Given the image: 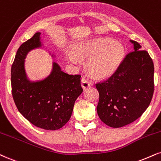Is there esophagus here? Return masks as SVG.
<instances>
[{"mask_svg":"<svg viewBox=\"0 0 161 161\" xmlns=\"http://www.w3.org/2000/svg\"><path fill=\"white\" fill-rule=\"evenodd\" d=\"M81 82H82V88L84 89L90 88V87H92L93 86V83H92V81L89 80L88 79L85 78V77H83V78L82 79V80H81Z\"/></svg>","mask_w":161,"mask_h":161,"instance_id":"34e87169","label":"esophagus"}]
</instances>
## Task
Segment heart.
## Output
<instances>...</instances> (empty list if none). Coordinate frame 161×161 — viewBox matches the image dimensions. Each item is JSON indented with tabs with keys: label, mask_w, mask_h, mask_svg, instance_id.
Listing matches in <instances>:
<instances>
[{
	"label": "heart",
	"mask_w": 161,
	"mask_h": 161,
	"mask_svg": "<svg viewBox=\"0 0 161 161\" xmlns=\"http://www.w3.org/2000/svg\"><path fill=\"white\" fill-rule=\"evenodd\" d=\"M70 61L87 59L88 72L96 78H106L113 74L125 55V49L119 42L110 38H94L73 44Z\"/></svg>",
	"instance_id": "1"
}]
</instances>
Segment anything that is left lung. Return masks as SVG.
<instances>
[{
	"label": "left lung",
	"instance_id": "1",
	"mask_svg": "<svg viewBox=\"0 0 161 161\" xmlns=\"http://www.w3.org/2000/svg\"><path fill=\"white\" fill-rule=\"evenodd\" d=\"M134 51L129 53L115 73L96 84L100 99L97 112L111 127H121L139 119L148 107L154 93V64L138 42L130 40Z\"/></svg>",
	"mask_w": 161,
	"mask_h": 161
}]
</instances>
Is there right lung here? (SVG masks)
<instances>
[{"label": "right lung", "instance_id": "obj_1", "mask_svg": "<svg viewBox=\"0 0 161 161\" xmlns=\"http://www.w3.org/2000/svg\"><path fill=\"white\" fill-rule=\"evenodd\" d=\"M40 34H34L16 52L11 68L12 94L17 109L28 121L40 128L56 130L70 119L75 100L83 92L81 75L63 72L53 61L51 73L46 78L29 79L25 59L28 52L43 47Z\"/></svg>", "mask_w": 161, "mask_h": 161}]
</instances>
